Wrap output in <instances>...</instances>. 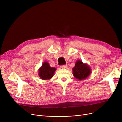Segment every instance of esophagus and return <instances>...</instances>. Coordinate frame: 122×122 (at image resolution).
I'll use <instances>...</instances> for the list:
<instances>
[{
	"mask_svg": "<svg viewBox=\"0 0 122 122\" xmlns=\"http://www.w3.org/2000/svg\"><path fill=\"white\" fill-rule=\"evenodd\" d=\"M67 67V65H61V66H60L61 68H62V69L66 68Z\"/></svg>",
	"mask_w": 122,
	"mask_h": 122,
	"instance_id": "34e87169",
	"label": "esophagus"
}]
</instances>
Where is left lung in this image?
<instances>
[{
    "mask_svg": "<svg viewBox=\"0 0 122 122\" xmlns=\"http://www.w3.org/2000/svg\"><path fill=\"white\" fill-rule=\"evenodd\" d=\"M73 75L76 79L84 80L86 79L91 73V70L88 66L84 64L82 61L78 60L75 64V66L73 68Z\"/></svg>",
    "mask_w": 122,
    "mask_h": 122,
    "instance_id": "left-lung-1",
    "label": "left lung"
}]
</instances>
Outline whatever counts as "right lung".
Instances as JSON below:
<instances>
[{
  "instance_id": "add662e5",
  "label": "right lung",
  "mask_w": 122,
  "mask_h": 122,
  "mask_svg": "<svg viewBox=\"0 0 122 122\" xmlns=\"http://www.w3.org/2000/svg\"><path fill=\"white\" fill-rule=\"evenodd\" d=\"M55 70V68L51 67L47 62H45L39 70L40 77L42 80L50 79L53 76Z\"/></svg>"
}]
</instances>
